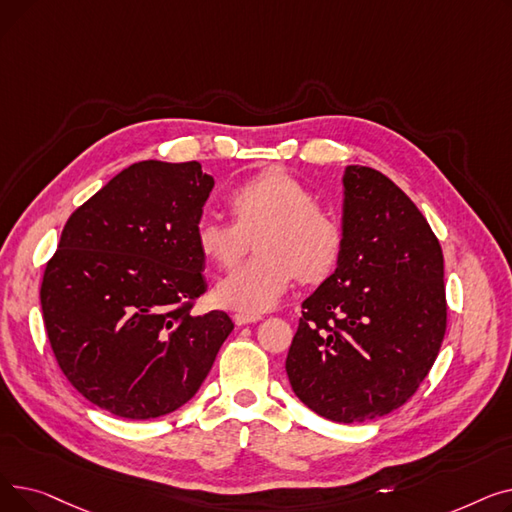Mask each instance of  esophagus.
<instances>
[{"mask_svg":"<svg viewBox=\"0 0 512 512\" xmlns=\"http://www.w3.org/2000/svg\"><path fill=\"white\" fill-rule=\"evenodd\" d=\"M261 315H251V313H234V324L236 326H247L253 324V321H259Z\"/></svg>","mask_w":512,"mask_h":512,"instance_id":"1","label":"esophagus"}]
</instances>
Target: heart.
Listing matches in <instances>:
<instances>
[{"mask_svg": "<svg viewBox=\"0 0 512 512\" xmlns=\"http://www.w3.org/2000/svg\"><path fill=\"white\" fill-rule=\"evenodd\" d=\"M226 205L232 222H197L199 253L220 270L245 257L251 240L257 255L215 288L222 307L255 315L272 309L294 280L321 284L334 274L342 228L297 176L282 168L261 170L238 182Z\"/></svg>", "mask_w": 512, "mask_h": 512, "instance_id": "b5f03b06", "label": "heart"}]
</instances>
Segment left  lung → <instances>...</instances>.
Instances as JSON below:
<instances>
[{"instance_id": "8db88e82", "label": "left lung", "mask_w": 512, "mask_h": 512, "mask_svg": "<svg viewBox=\"0 0 512 512\" xmlns=\"http://www.w3.org/2000/svg\"><path fill=\"white\" fill-rule=\"evenodd\" d=\"M446 334L444 255L417 205L382 172H344L342 255L303 301L290 386L338 423L384 417L417 392Z\"/></svg>"}]
</instances>
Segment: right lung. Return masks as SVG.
<instances>
[{"label": "right lung", "instance_id": "add662e5", "mask_svg": "<svg viewBox=\"0 0 512 512\" xmlns=\"http://www.w3.org/2000/svg\"><path fill=\"white\" fill-rule=\"evenodd\" d=\"M213 188L199 161H139L80 205L41 282L43 324L68 382L124 419L180 409L234 330L193 313L207 284L195 226Z\"/></svg>", "mask_w": 512, "mask_h": 512}]
</instances>
